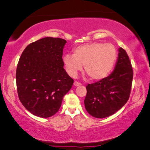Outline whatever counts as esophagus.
<instances>
[{
    "label": "esophagus",
    "mask_w": 150,
    "mask_h": 150,
    "mask_svg": "<svg viewBox=\"0 0 150 150\" xmlns=\"http://www.w3.org/2000/svg\"><path fill=\"white\" fill-rule=\"evenodd\" d=\"M81 85V83L78 82V81H75L74 82V85L75 86H80Z\"/></svg>",
    "instance_id": "obj_1"
}]
</instances>
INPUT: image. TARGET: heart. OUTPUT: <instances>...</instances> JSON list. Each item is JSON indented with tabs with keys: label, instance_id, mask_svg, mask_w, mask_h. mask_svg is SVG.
Masks as SVG:
<instances>
[{
	"label": "heart",
	"instance_id": "1",
	"mask_svg": "<svg viewBox=\"0 0 150 150\" xmlns=\"http://www.w3.org/2000/svg\"><path fill=\"white\" fill-rule=\"evenodd\" d=\"M117 52L112 44L93 42L80 45L73 51V55L67 54L63 58L65 69L75 77L84 65L85 72L91 80L105 78L113 69Z\"/></svg>",
	"mask_w": 150,
	"mask_h": 150
}]
</instances>
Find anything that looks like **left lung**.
<instances>
[{
  "label": "left lung",
  "mask_w": 150,
  "mask_h": 150,
  "mask_svg": "<svg viewBox=\"0 0 150 150\" xmlns=\"http://www.w3.org/2000/svg\"><path fill=\"white\" fill-rule=\"evenodd\" d=\"M115 69L103 79L86 87L85 106L93 117L103 118L112 115L122 107L130 97L133 69L125 50L120 47Z\"/></svg>",
  "instance_id": "left-lung-1"
}]
</instances>
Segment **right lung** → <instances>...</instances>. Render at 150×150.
Listing matches in <instances>:
<instances>
[{"label": "right lung", "mask_w": 150, "mask_h": 150, "mask_svg": "<svg viewBox=\"0 0 150 150\" xmlns=\"http://www.w3.org/2000/svg\"><path fill=\"white\" fill-rule=\"evenodd\" d=\"M66 40L46 37L30 44L20 57L16 80L20 102L32 115L54 116L74 80L63 68Z\"/></svg>", "instance_id": "right-lung-1"}]
</instances>
